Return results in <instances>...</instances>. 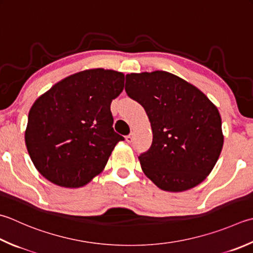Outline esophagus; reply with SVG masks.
I'll return each instance as SVG.
<instances>
[{"instance_id": "1", "label": "esophagus", "mask_w": 253, "mask_h": 253, "mask_svg": "<svg viewBox=\"0 0 253 253\" xmlns=\"http://www.w3.org/2000/svg\"><path fill=\"white\" fill-rule=\"evenodd\" d=\"M132 140H133V133L131 132V133H129V135H128V136H126V141H127L128 143H130V142H132Z\"/></svg>"}]
</instances>
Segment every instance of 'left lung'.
Instances as JSON below:
<instances>
[{
  "label": "left lung",
  "mask_w": 253,
  "mask_h": 253,
  "mask_svg": "<svg viewBox=\"0 0 253 253\" xmlns=\"http://www.w3.org/2000/svg\"><path fill=\"white\" fill-rule=\"evenodd\" d=\"M125 91L151 123L152 145L138 157L145 174L168 192L204 181L224 143L219 112L209 97L166 71L127 74Z\"/></svg>",
  "instance_id": "left-lung-1"
}]
</instances>
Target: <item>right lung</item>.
Masks as SVG:
<instances>
[{
	"instance_id": "add662e5",
	"label": "right lung",
	"mask_w": 253,
	"mask_h": 253,
	"mask_svg": "<svg viewBox=\"0 0 253 253\" xmlns=\"http://www.w3.org/2000/svg\"><path fill=\"white\" fill-rule=\"evenodd\" d=\"M124 74L92 69L63 79L38 97L28 114L25 141L42 176L64 187L87 184L125 138L113 128L111 103Z\"/></svg>"
}]
</instances>
